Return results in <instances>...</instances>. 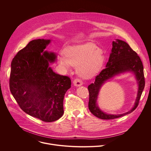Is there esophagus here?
Here are the masks:
<instances>
[{"label":"esophagus","instance_id":"34e87169","mask_svg":"<svg viewBox=\"0 0 151 151\" xmlns=\"http://www.w3.org/2000/svg\"><path fill=\"white\" fill-rule=\"evenodd\" d=\"M73 84L76 87H80V86L83 85V82L79 79H76L73 81Z\"/></svg>","mask_w":151,"mask_h":151}]
</instances>
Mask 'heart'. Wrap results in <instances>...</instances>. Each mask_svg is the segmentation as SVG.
<instances>
[{
    "mask_svg": "<svg viewBox=\"0 0 151 151\" xmlns=\"http://www.w3.org/2000/svg\"><path fill=\"white\" fill-rule=\"evenodd\" d=\"M64 54L58 56L61 68L69 70L70 66L76 67L77 74L83 78H90L96 75L104 63L101 50L92 43L70 47L64 50Z\"/></svg>",
    "mask_w": 151,
    "mask_h": 151,
    "instance_id": "1",
    "label": "heart"
}]
</instances>
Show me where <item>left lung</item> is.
<instances>
[{"instance_id":"obj_1","label":"left lung","mask_w":151,"mask_h":151,"mask_svg":"<svg viewBox=\"0 0 151 151\" xmlns=\"http://www.w3.org/2000/svg\"><path fill=\"white\" fill-rule=\"evenodd\" d=\"M127 72L133 73L137 81L138 89L135 104L130 111L124 114H106L99 109L97 104V99L102 85L115 76ZM145 84L143 66L139 56L127 43L119 39H116L115 41L112 42V48L106 68L96 77L95 82L88 87L90 96L89 110L94 116L102 119H115L130 114L138 106Z\"/></svg>"}]
</instances>
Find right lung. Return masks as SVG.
Listing matches in <instances>:
<instances>
[{
  "mask_svg": "<svg viewBox=\"0 0 151 151\" xmlns=\"http://www.w3.org/2000/svg\"><path fill=\"white\" fill-rule=\"evenodd\" d=\"M51 39L30 41L11 62L9 88L20 108L44 122H53L64 113L63 100L71 87L68 76L55 73L50 66L57 54L45 50Z\"/></svg>",
  "mask_w": 151,
  "mask_h": 151,
  "instance_id": "obj_1",
  "label": "right lung"
}]
</instances>
